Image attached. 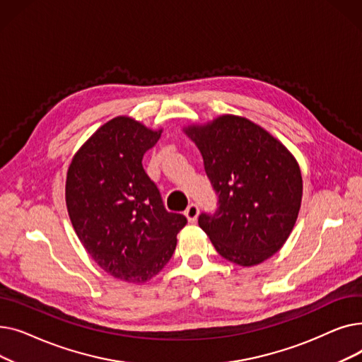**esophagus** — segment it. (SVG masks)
Listing matches in <instances>:
<instances>
[{
	"instance_id": "obj_1",
	"label": "esophagus",
	"mask_w": 362,
	"mask_h": 362,
	"mask_svg": "<svg viewBox=\"0 0 362 362\" xmlns=\"http://www.w3.org/2000/svg\"><path fill=\"white\" fill-rule=\"evenodd\" d=\"M198 214H199V206L197 204H191V205L186 208V211H185V216L187 217V220L191 221V223L197 221Z\"/></svg>"
}]
</instances>
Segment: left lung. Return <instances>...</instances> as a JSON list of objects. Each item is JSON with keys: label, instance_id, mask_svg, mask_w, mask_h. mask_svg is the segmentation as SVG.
Returning a JSON list of instances; mask_svg holds the SVG:
<instances>
[{"label": "left lung", "instance_id": "obj_1", "mask_svg": "<svg viewBox=\"0 0 362 362\" xmlns=\"http://www.w3.org/2000/svg\"><path fill=\"white\" fill-rule=\"evenodd\" d=\"M185 132L218 197L213 214H199L201 229L235 264L251 267L270 258L289 238L300 208L302 176L293 156L243 117L221 116Z\"/></svg>", "mask_w": 362, "mask_h": 362}]
</instances>
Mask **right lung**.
Wrapping results in <instances>:
<instances>
[{"mask_svg": "<svg viewBox=\"0 0 362 362\" xmlns=\"http://www.w3.org/2000/svg\"><path fill=\"white\" fill-rule=\"evenodd\" d=\"M160 135L116 117L86 141L67 171L66 204L76 235L104 272L129 283H145L161 272L187 223L165 210L142 165Z\"/></svg>", "mask_w": 362, "mask_h": 362, "instance_id": "obj_1", "label": "right lung"}]
</instances>
